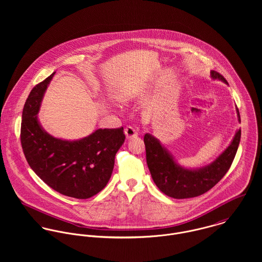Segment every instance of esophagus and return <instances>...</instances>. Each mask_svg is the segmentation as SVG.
I'll list each match as a JSON object with an SVG mask.
<instances>
[{
	"instance_id": "obj_1",
	"label": "esophagus",
	"mask_w": 262,
	"mask_h": 262,
	"mask_svg": "<svg viewBox=\"0 0 262 262\" xmlns=\"http://www.w3.org/2000/svg\"><path fill=\"white\" fill-rule=\"evenodd\" d=\"M124 132H125V135H126V138H127V139H132V138H135V137L138 136L137 131H136L133 127H131V126L126 127L125 130H124Z\"/></svg>"
}]
</instances>
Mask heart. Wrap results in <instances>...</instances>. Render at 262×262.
Masks as SVG:
<instances>
[{
  "label": "heart",
  "mask_w": 262,
  "mask_h": 262,
  "mask_svg": "<svg viewBox=\"0 0 262 262\" xmlns=\"http://www.w3.org/2000/svg\"><path fill=\"white\" fill-rule=\"evenodd\" d=\"M135 97V93L133 91H130V90H126V91H122L120 93L117 94L116 98L117 100L120 102V103H123V104H127L129 102H131Z\"/></svg>",
  "instance_id": "heart-1"
}]
</instances>
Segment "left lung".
Returning a JSON list of instances; mask_svg holds the SVG:
<instances>
[{"instance_id": "left-lung-1", "label": "left lung", "mask_w": 262, "mask_h": 262, "mask_svg": "<svg viewBox=\"0 0 262 262\" xmlns=\"http://www.w3.org/2000/svg\"><path fill=\"white\" fill-rule=\"evenodd\" d=\"M211 78L228 84L220 74L211 71ZM237 119L240 115L236 107ZM241 138V129H237L228 147L211 163L199 167L188 168L177 162L171 152L151 133L144 136L146 161L156 187L166 195L173 199H188L201 195L214 187L224 177L236 155Z\"/></svg>"}]
</instances>
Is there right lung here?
Returning <instances> with one entry per match:
<instances>
[{
  "mask_svg": "<svg viewBox=\"0 0 262 262\" xmlns=\"http://www.w3.org/2000/svg\"><path fill=\"white\" fill-rule=\"evenodd\" d=\"M54 75L37 84L26 100L21 123L22 148L30 167L48 187L68 196L89 199L110 181L115 155L125 141L124 129H97L75 140L49 134L41 126L38 113Z\"/></svg>",
  "mask_w": 262,
  "mask_h": 262,
  "instance_id": "right-lung-1",
  "label": "right lung"
}]
</instances>
